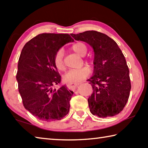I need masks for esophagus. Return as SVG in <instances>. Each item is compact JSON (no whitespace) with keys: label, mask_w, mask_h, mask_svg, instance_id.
<instances>
[{"label":"esophagus","mask_w":148,"mask_h":148,"mask_svg":"<svg viewBox=\"0 0 148 148\" xmlns=\"http://www.w3.org/2000/svg\"><path fill=\"white\" fill-rule=\"evenodd\" d=\"M79 84H68L66 85L67 87L69 89H75L76 87L78 86Z\"/></svg>","instance_id":"34e87169"}]
</instances>
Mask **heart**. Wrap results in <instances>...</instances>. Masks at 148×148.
Instances as JSON below:
<instances>
[{"mask_svg":"<svg viewBox=\"0 0 148 148\" xmlns=\"http://www.w3.org/2000/svg\"><path fill=\"white\" fill-rule=\"evenodd\" d=\"M72 49L79 56H84L87 53V47L86 44L78 42L73 44ZM64 52L62 49L57 50L53 57V63L57 70L64 71V63L63 61ZM89 69L87 66H83L80 69H71L66 72L63 76L64 80L69 84H77L82 82L89 74Z\"/></svg>","mask_w":148,"mask_h":148,"instance_id":"obj_1","label":"heart"}]
</instances>
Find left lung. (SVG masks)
Listing matches in <instances>:
<instances>
[{
  "mask_svg": "<svg viewBox=\"0 0 148 148\" xmlns=\"http://www.w3.org/2000/svg\"><path fill=\"white\" fill-rule=\"evenodd\" d=\"M71 35L93 48V76L87 80L92 87L88 99L91 113L99 117L118 114L128 101L131 89L129 68L121 50L113 39L98 31Z\"/></svg>",
  "mask_w": 148,
  "mask_h": 148,
  "instance_id": "left-lung-1",
  "label": "left lung"
}]
</instances>
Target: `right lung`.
<instances>
[{
	"instance_id": "right-lung-1",
	"label": "right lung",
	"mask_w": 148,
	"mask_h": 148,
	"mask_svg": "<svg viewBox=\"0 0 148 148\" xmlns=\"http://www.w3.org/2000/svg\"><path fill=\"white\" fill-rule=\"evenodd\" d=\"M74 40L68 34L42 33L27 42L20 55L16 79L25 108L42 121L60 120L69 114L74 92L62 86L53 63L57 50Z\"/></svg>"
}]
</instances>
